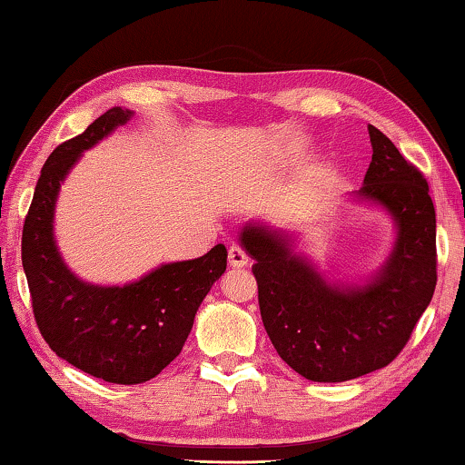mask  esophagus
Instances as JSON below:
<instances>
[{"label": "esophagus", "mask_w": 465, "mask_h": 465, "mask_svg": "<svg viewBox=\"0 0 465 465\" xmlns=\"http://www.w3.org/2000/svg\"><path fill=\"white\" fill-rule=\"evenodd\" d=\"M227 259H230V264L233 269H242V267H246V264H248L246 252L238 246H230V250H227Z\"/></svg>", "instance_id": "1"}]
</instances>
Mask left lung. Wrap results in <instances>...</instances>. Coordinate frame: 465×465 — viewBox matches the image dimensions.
<instances>
[{
    "label": "left lung",
    "mask_w": 465,
    "mask_h": 465,
    "mask_svg": "<svg viewBox=\"0 0 465 465\" xmlns=\"http://www.w3.org/2000/svg\"><path fill=\"white\" fill-rule=\"evenodd\" d=\"M372 161L353 201L391 219L377 269L333 279L287 232L264 219L242 225L254 261L262 325L283 362L308 381L343 382L385 368L403 350L437 285V217L429 183L381 130L368 126Z\"/></svg>",
    "instance_id": "left-lung-1"
}]
</instances>
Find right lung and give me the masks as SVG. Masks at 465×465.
<instances>
[{
	"label": "right lung",
	"instance_id": "obj_1",
	"mask_svg": "<svg viewBox=\"0 0 465 465\" xmlns=\"http://www.w3.org/2000/svg\"><path fill=\"white\" fill-rule=\"evenodd\" d=\"M132 117L126 107L109 109L49 154L22 230V267L41 335L65 362L115 385L151 381L178 356L198 306L227 267V250L217 244L136 282L103 285L84 282L64 261L54 225L62 183L84 151Z\"/></svg>",
	"mask_w": 465,
	"mask_h": 465
}]
</instances>
